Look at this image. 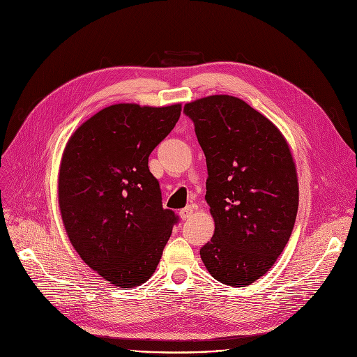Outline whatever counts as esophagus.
Listing matches in <instances>:
<instances>
[{
    "label": "esophagus",
    "instance_id": "1",
    "mask_svg": "<svg viewBox=\"0 0 357 357\" xmlns=\"http://www.w3.org/2000/svg\"><path fill=\"white\" fill-rule=\"evenodd\" d=\"M192 213H194V208H192V207H185V208H182V210L179 211V217H181L182 220H188V218L192 215Z\"/></svg>",
    "mask_w": 357,
    "mask_h": 357
}]
</instances>
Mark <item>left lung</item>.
Returning a JSON list of instances; mask_svg holds the SVG:
<instances>
[{
  "instance_id": "obj_1",
  "label": "left lung",
  "mask_w": 357,
  "mask_h": 357,
  "mask_svg": "<svg viewBox=\"0 0 357 357\" xmlns=\"http://www.w3.org/2000/svg\"><path fill=\"white\" fill-rule=\"evenodd\" d=\"M207 160L215 230L199 250L224 285L248 287L282 253L298 211V178L279 128L248 102L211 96L185 104Z\"/></svg>"
}]
</instances>
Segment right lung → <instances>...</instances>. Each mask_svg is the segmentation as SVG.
Here are the masks:
<instances>
[{"mask_svg":"<svg viewBox=\"0 0 357 357\" xmlns=\"http://www.w3.org/2000/svg\"><path fill=\"white\" fill-rule=\"evenodd\" d=\"M181 104H114L70 136L58 197L66 234L85 264L121 288L144 284L158 268L178 217L162 207L149 156L172 131Z\"/></svg>","mask_w":357,"mask_h":357,"instance_id":"1","label":"right lung"}]
</instances>
